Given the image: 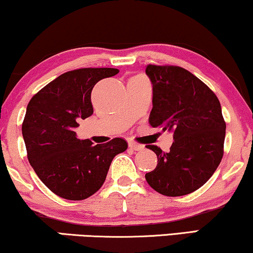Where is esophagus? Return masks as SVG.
<instances>
[{
  "label": "esophagus",
  "mask_w": 253,
  "mask_h": 253,
  "mask_svg": "<svg viewBox=\"0 0 253 253\" xmlns=\"http://www.w3.org/2000/svg\"><path fill=\"white\" fill-rule=\"evenodd\" d=\"M129 147L132 148V150H134V151H141V150H144V145L137 144V143H134V141H130V143H129Z\"/></svg>",
  "instance_id": "1"
}]
</instances>
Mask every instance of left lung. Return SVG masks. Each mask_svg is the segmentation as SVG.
<instances>
[{"label": "left lung", "mask_w": 253, "mask_h": 253, "mask_svg": "<svg viewBox=\"0 0 253 253\" xmlns=\"http://www.w3.org/2000/svg\"><path fill=\"white\" fill-rule=\"evenodd\" d=\"M153 85V108L148 122L174 132L168 153L147 145L158 165L145 178L151 188L168 197L189 195L209 181L223 157L226 137L219 99L191 72L175 65L146 67Z\"/></svg>", "instance_id": "left-lung-1"}]
</instances>
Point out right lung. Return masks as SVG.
<instances>
[{"label": "right lung", "mask_w": 253, "mask_h": 253, "mask_svg": "<svg viewBox=\"0 0 253 253\" xmlns=\"http://www.w3.org/2000/svg\"><path fill=\"white\" fill-rule=\"evenodd\" d=\"M119 74L114 68L68 71L30 100L22 126L27 159L44 185L68 200L88 198L101 188L115 155L127 148L122 138L93 145L78 139V121L93 114L91 93L103 78Z\"/></svg>", "instance_id": "obj_1"}]
</instances>
